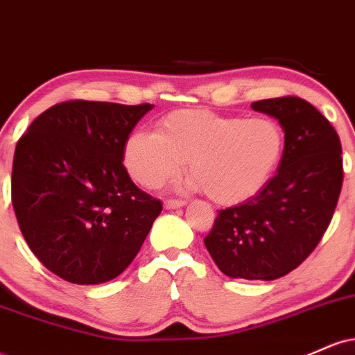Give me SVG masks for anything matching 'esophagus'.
<instances>
[{
    "label": "esophagus",
    "instance_id": "34e87169",
    "mask_svg": "<svg viewBox=\"0 0 355 355\" xmlns=\"http://www.w3.org/2000/svg\"><path fill=\"white\" fill-rule=\"evenodd\" d=\"M187 202L185 200H165V209L173 210V209H182L185 207Z\"/></svg>",
    "mask_w": 355,
    "mask_h": 355
}]
</instances>
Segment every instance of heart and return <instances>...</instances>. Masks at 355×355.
<instances>
[{
    "label": "heart",
    "instance_id": "1",
    "mask_svg": "<svg viewBox=\"0 0 355 355\" xmlns=\"http://www.w3.org/2000/svg\"><path fill=\"white\" fill-rule=\"evenodd\" d=\"M284 150L285 133L274 118L180 110L162 118L157 132L126 138L123 164L133 180L155 189L189 162L190 190H205L220 205H237L266 189Z\"/></svg>",
    "mask_w": 355,
    "mask_h": 355
}]
</instances>
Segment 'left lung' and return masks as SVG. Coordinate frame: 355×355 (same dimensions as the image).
<instances>
[{"instance_id": "8db88e82", "label": "left lung", "mask_w": 355, "mask_h": 355, "mask_svg": "<svg viewBox=\"0 0 355 355\" xmlns=\"http://www.w3.org/2000/svg\"><path fill=\"white\" fill-rule=\"evenodd\" d=\"M252 108L282 126V162L255 197L218 211L203 242L232 279L275 280L312 254L331 223L344 178L342 146L327 118L302 98L260 100Z\"/></svg>"}]
</instances>
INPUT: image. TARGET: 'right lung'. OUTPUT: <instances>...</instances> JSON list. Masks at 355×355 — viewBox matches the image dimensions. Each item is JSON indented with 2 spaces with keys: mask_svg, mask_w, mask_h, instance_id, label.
Returning a JSON list of instances; mask_svg holds the SVG:
<instances>
[{
  "mask_svg": "<svg viewBox=\"0 0 355 355\" xmlns=\"http://www.w3.org/2000/svg\"><path fill=\"white\" fill-rule=\"evenodd\" d=\"M153 105L64 101L28 126L15 150L11 197L19 229L48 270L80 285L115 279L160 215L132 182L123 146Z\"/></svg>",
  "mask_w": 355,
  "mask_h": 355,
  "instance_id": "add662e5",
  "label": "right lung"
}]
</instances>
